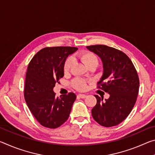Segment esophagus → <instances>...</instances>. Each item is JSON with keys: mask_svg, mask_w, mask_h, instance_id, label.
Listing matches in <instances>:
<instances>
[{"mask_svg": "<svg viewBox=\"0 0 155 155\" xmlns=\"http://www.w3.org/2000/svg\"><path fill=\"white\" fill-rule=\"evenodd\" d=\"M78 96L79 97V98H85L86 96L85 94H78Z\"/></svg>", "mask_w": 155, "mask_h": 155, "instance_id": "1", "label": "esophagus"}]
</instances>
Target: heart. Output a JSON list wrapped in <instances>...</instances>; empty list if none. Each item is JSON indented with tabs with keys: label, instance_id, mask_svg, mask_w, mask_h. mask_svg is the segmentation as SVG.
<instances>
[{
	"label": "heart",
	"instance_id": "1",
	"mask_svg": "<svg viewBox=\"0 0 155 155\" xmlns=\"http://www.w3.org/2000/svg\"><path fill=\"white\" fill-rule=\"evenodd\" d=\"M77 57L78 59L87 68L91 66V65H94V66L96 67L98 64V57H96L95 54L90 51H85L81 52L77 54ZM72 64L73 59L71 57H68V58L65 59L64 64V67H63L64 73L69 72L72 68ZM72 84L73 86H74L76 89H77V90L81 91L85 90L86 87H87V83H86V81L83 79H81V78H76V79L73 81Z\"/></svg>",
	"mask_w": 155,
	"mask_h": 155
}]
</instances>
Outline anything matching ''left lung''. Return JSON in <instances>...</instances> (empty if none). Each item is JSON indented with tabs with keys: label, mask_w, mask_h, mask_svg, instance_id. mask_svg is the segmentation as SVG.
Here are the masks:
<instances>
[{
	"label": "left lung",
	"mask_w": 155,
	"mask_h": 155,
	"mask_svg": "<svg viewBox=\"0 0 155 155\" xmlns=\"http://www.w3.org/2000/svg\"><path fill=\"white\" fill-rule=\"evenodd\" d=\"M87 48L103 61V74L98 88L110 95L105 101L94 95L97 103L91 115L101 126H116L127 118L137 101L140 86L137 72L129 57L121 51L105 45L89 46Z\"/></svg>",
	"instance_id": "8db88e82"
}]
</instances>
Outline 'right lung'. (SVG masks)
Masks as SVG:
<instances>
[{
    "label": "right lung",
    "instance_id": "obj_1",
    "mask_svg": "<svg viewBox=\"0 0 155 155\" xmlns=\"http://www.w3.org/2000/svg\"><path fill=\"white\" fill-rule=\"evenodd\" d=\"M77 48L46 47L37 52L28 65L24 96L28 109L43 127L56 128L66 121L75 101L70 92L56 98L53 88L64 77V64Z\"/></svg>",
    "mask_w": 155,
    "mask_h": 155
}]
</instances>
